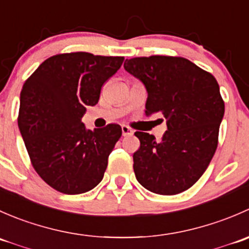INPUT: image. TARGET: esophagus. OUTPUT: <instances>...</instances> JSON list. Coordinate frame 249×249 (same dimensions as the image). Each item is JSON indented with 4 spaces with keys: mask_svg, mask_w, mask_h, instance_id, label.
I'll use <instances>...</instances> for the list:
<instances>
[{
    "mask_svg": "<svg viewBox=\"0 0 249 249\" xmlns=\"http://www.w3.org/2000/svg\"><path fill=\"white\" fill-rule=\"evenodd\" d=\"M122 132H123V136H131V135H134V131H132L129 126H126V125H123Z\"/></svg>",
    "mask_w": 249,
    "mask_h": 249,
    "instance_id": "1",
    "label": "esophagus"
}]
</instances>
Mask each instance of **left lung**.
<instances>
[{"label":"left lung","instance_id":"left-lung-1","mask_svg":"<svg viewBox=\"0 0 249 249\" xmlns=\"http://www.w3.org/2000/svg\"><path fill=\"white\" fill-rule=\"evenodd\" d=\"M124 69L145 87V115L160 113L167 126L160 141L135 132L141 143L134 153L137 180L155 194H179L199 180L217 149L224 117L219 85L184 57H134Z\"/></svg>","mask_w":249,"mask_h":249}]
</instances>
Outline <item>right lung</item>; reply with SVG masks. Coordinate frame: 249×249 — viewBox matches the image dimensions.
<instances>
[{"label":"right lung","mask_w":249,"mask_h":249,"mask_svg":"<svg viewBox=\"0 0 249 249\" xmlns=\"http://www.w3.org/2000/svg\"><path fill=\"white\" fill-rule=\"evenodd\" d=\"M123 56L70 53L49 57L25 82L18 125L32 166L64 194L94 189L104 178L108 157L122 136L109 124L89 130L82 118L99 102L104 83L122 66Z\"/></svg>","instance_id":"add662e5"}]
</instances>
